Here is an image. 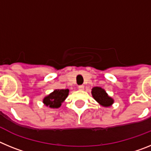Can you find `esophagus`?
Here are the masks:
<instances>
[{"mask_svg":"<svg viewBox=\"0 0 151 151\" xmlns=\"http://www.w3.org/2000/svg\"><path fill=\"white\" fill-rule=\"evenodd\" d=\"M84 89H85V86H84V85H79V86H78V90L83 91Z\"/></svg>","mask_w":151,"mask_h":151,"instance_id":"1","label":"esophagus"}]
</instances>
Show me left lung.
I'll return each mask as SVG.
<instances>
[{"mask_svg":"<svg viewBox=\"0 0 151 151\" xmlns=\"http://www.w3.org/2000/svg\"><path fill=\"white\" fill-rule=\"evenodd\" d=\"M92 97L104 107H109L114 103V100L108 95L106 91L101 87H94L91 89Z\"/></svg>","mask_w":151,"mask_h":151,"instance_id":"8db88e82","label":"left lung"}]
</instances>
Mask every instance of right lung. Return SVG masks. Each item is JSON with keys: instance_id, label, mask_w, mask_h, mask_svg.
<instances>
[{"instance_id": "add662e5", "label": "right lung", "mask_w": 151, "mask_h": 151, "mask_svg": "<svg viewBox=\"0 0 151 151\" xmlns=\"http://www.w3.org/2000/svg\"><path fill=\"white\" fill-rule=\"evenodd\" d=\"M69 93V89H56L48 95L44 97L43 103L46 106L57 109L60 107Z\"/></svg>"}]
</instances>
